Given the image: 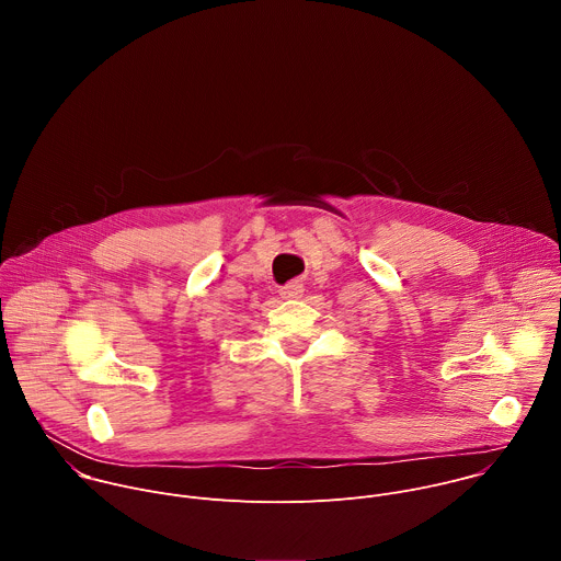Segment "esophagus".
I'll use <instances>...</instances> for the list:
<instances>
[{
    "label": "esophagus",
    "mask_w": 561,
    "mask_h": 561,
    "mask_svg": "<svg viewBox=\"0 0 561 561\" xmlns=\"http://www.w3.org/2000/svg\"><path fill=\"white\" fill-rule=\"evenodd\" d=\"M279 295H282L284 299H297V297L304 295V284H301V282H290V284H286V286L279 290Z\"/></svg>",
    "instance_id": "1"
}]
</instances>
